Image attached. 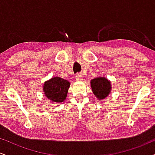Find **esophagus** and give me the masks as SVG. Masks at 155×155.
Segmentation results:
<instances>
[{"instance_id": "esophagus-1", "label": "esophagus", "mask_w": 155, "mask_h": 155, "mask_svg": "<svg viewBox=\"0 0 155 155\" xmlns=\"http://www.w3.org/2000/svg\"><path fill=\"white\" fill-rule=\"evenodd\" d=\"M76 81H82L83 78H82V76L81 75V74H77V75H76Z\"/></svg>"}]
</instances>
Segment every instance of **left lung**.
<instances>
[{
    "label": "left lung",
    "mask_w": 155,
    "mask_h": 155,
    "mask_svg": "<svg viewBox=\"0 0 155 155\" xmlns=\"http://www.w3.org/2000/svg\"><path fill=\"white\" fill-rule=\"evenodd\" d=\"M92 91L98 100L102 101L109 95L111 91V81L106 77L99 76L90 81Z\"/></svg>",
    "instance_id": "8db88e82"
}]
</instances>
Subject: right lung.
<instances>
[{"label": "right lung", "mask_w": 155, "mask_h": 155, "mask_svg": "<svg viewBox=\"0 0 155 155\" xmlns=\"http://www.w3.org/2000/svg\"><path fill=\"white\" fill-rule=\"evenodd\" d=\"M70 85L67 80L55 76L44 83L43 91L49 100L60 104L66 99Z\"/></svg>", "instance_id": "1"}]
</instances>
